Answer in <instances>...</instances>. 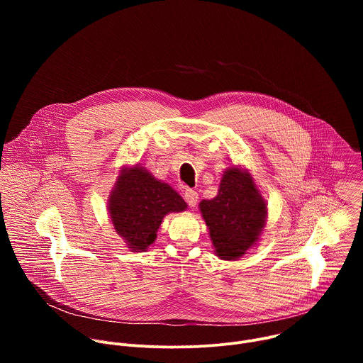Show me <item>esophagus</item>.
<instances>
[{"label": "esophagus", "mask_w": 363, "mask_h": 363, "mask_svg": "<svg viewBox=\"0 0 363 363\" xmlns=\"http://www.w3.org/2000/svg\"><path fill=\"white\" fill-rule=\"evenodd\" d=\"M184 198L189 206H195L198 203V192L195 189H186L184 192Z\"/></svg>", "instance_id": "esophagus-1"}]
</instances>
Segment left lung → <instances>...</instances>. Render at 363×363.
I'll return each instance as SVG.
<instances>
[{"mask_svg": "<svg viewBox=\"0 0 363 363\" xmlns=\"http://www.w3.org/2000/svg\"><path fill=\"white\" fill-rule=\"evenodd\" d=\"M202 217L223 260H235L258 240L266 224V202L248 172L233 167L221 179L218 195L202 199Z\"/></svg>", "mask_w": 363, "mask_h": 363, "instance_id": "left-lung-1", "label": "left lung"}]
</instances>
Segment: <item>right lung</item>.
Instances as JSON below:
<instances>
[{
	"label": "right lung",
	"instance_id": "obj_1",
	"mask_svg": "<svg viewBox=\"0 0 363 363\" xmlns=\"http://www.w3.org/2000/svg\"><path fill=\"white\" fill-rule=\"evenodd\" d=\"M185 208L186 202L181 195L140 167L125 169L119 175L109 199L113 227L135 251H145L155 241L168 213Z\"/></svg>",
	"mask_w": 363,
	"mask_h": 363
}]
</instances>
